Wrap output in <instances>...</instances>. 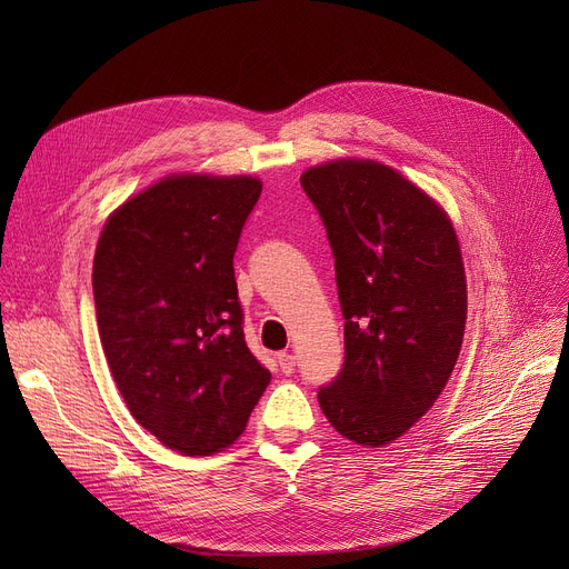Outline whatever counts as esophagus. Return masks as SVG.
I'll list each match as a JSON object with an SVG mask.
<instances>
[{
  "label": "esophagus",
  "instance_id": "esophagus-1",
  "mask_svg": "<svg viewBox=\"0 0 569 569\" xmlns=\"http://www.w3.org/2000/svg\"><path fill=\"white\" fill-rule=\"evenodd\" d=\"M277 362H279V367H281V371H283L286 376L295 373V367H297V362H295V355H290V352H281V355L277 357Z\"/></svg>",
  "mask_w": 569,
  "mask_h": 569
}]
</instances>
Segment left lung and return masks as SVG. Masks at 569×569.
I'll return each instance as SVG.
<instances>
[{
	"instance_id": "left-lung-1",
	"label": "left lung",
	"mask_w": 569,
	"mask_h": 569,
	"mask_svg": "<svg viewBox=\"0 0 569 569\" xmlns=\"http://www.w3.org/2000/svg\"><path fill=\"white\" fill-rule=\"evenodd\" d=\"M302 189L335 253L343 367L318 390L330 425L357 445L403 436L452 376L466 330L459 239L442 209L397 170L339 159Z\"/></svg>"
}]
</instances>
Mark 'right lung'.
<instances>
[{"mask_svg": "<svg viewBox=\"0 0 569 569\" xmlns=\"http://www.w3.org/2000/svg\"><path fill=\"white\" fill-rule=\"evenodd\" d=\"M256 177L172 174L108 219L92 288L110 373L170 450L232 445L269 385L244 341L232 258L260 198Z\"/></svg>", "mask_w": 569, "mask_h": 569, "instance_id": "obj_1", "label": "right lung"}]
</instances>
